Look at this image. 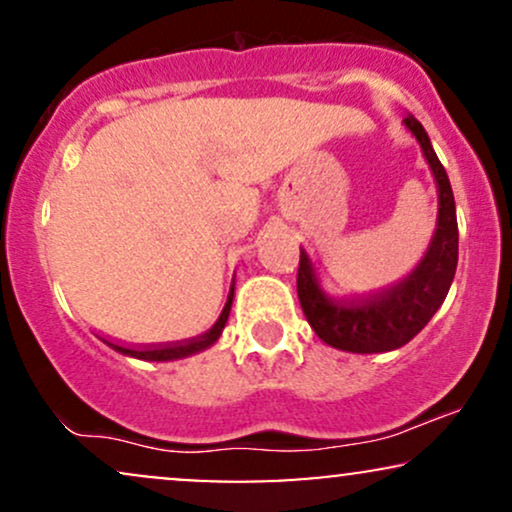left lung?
Wrapping results in <instances>:
<instances>
[{"label":"left lung","mask_w":512,"mask_h":512,"mask_svg":"<svg viewBox=\"0 0 512 512\" xmlns=\"http://www.w3.org/2000/svg\"><path fill=\"white\" fill-rule=\"evenodd\" d=\"M402 122L419 142L438 190L436 233L421 262L390 289L363 298H337L327 293L310 255L301 250L296 286L303 313L322 342L351 354H383L411 342L443 305L455 279L457 216L448 173L424 125L411 115Z\"/></svg>","instance_id":"8db88e82"}]
</instances>
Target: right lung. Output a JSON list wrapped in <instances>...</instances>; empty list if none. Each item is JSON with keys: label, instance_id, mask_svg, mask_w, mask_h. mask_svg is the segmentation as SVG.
Returning a JSON list of instances; mask_svg holds the SVG:
<instances>
[{"label": "right lung", "instance_id": "right-lung-1", "mask_svg": "<svg viewBox=\"0 0 512 512\" xmlns=\"http://www.w3.org/2000/svg\"><path fill=\"white\" fill-rule=\"evenodd\" d=\"M233 293H236V279H233L231 291H228V301H226V305H223L219 320L211 325V330L199 334V337H195V339H187V342L170 344V346H154V349H129V346L110 344V342H108V346H113L115 351H120V354H125V356L142 358V361H178V358L195 356V354H199V351L209 349V346H214L216 342H219L223 327H226V322H228V315H231Z\"/></svg>", "mask_w": 512, "mask_h": 512}]
</instances>
